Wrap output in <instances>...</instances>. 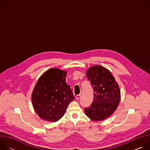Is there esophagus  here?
I'll list each match as a JSON object with an SVG mask.
<instances>
[{
	"instance_id": "1",
	"label": "esophagus",
	"mask_w": 150,
	"mask_h": 150,
	"mask_svg": "<svg viewBox=\"0 0 150 150\" xmlns=\"http://www.w3.org/2000/svg\"><path fill=\"white\" fill-rule=\"evenodd\" d=\"M81 94H78V95H76V96L75 98H76V99L77 100H79V98H81Z\"/></svg>"
}]
</instances>
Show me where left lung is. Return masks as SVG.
I'll use <instances>...</instances> for the list:
<instances>
[{"label": "left lung", "mask_w": 150, "mask_h": 150, "mask_svg": "<svg viewBox=\"0 0 150 150\" xmlns=\"http://www.w3.org/2000/svg\"><path fill=\"white\" fill-rule=\"evenodd\" d=\"M86 74L93 88L94 98L91 106L84 109L85 113L94 121L105 120L113 113L119 104V85L111 72L102 66H92Z\"/></svg>", "instance_id": "left-lung-1"}]
</instances>
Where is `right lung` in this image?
Segmentation results:
<instances>
[{
    "label": "right lung",
    "instance_id": "obj_1",
    "mask_svg": "<svg viewBox=\"0 0 150 150\" xmlns=\"http://www.w3.org/2000/svg\"><path fill=\"white\" fill-rule=\"evenodd\" d=\"M67 72L52 68L38 78L31 94L32 104L38 116L55 122L65 114L74 100L71 88L66 82Z\"/></svg>",
    "mask_w": 150,
    "mask_h": 150
}]
</instances>
